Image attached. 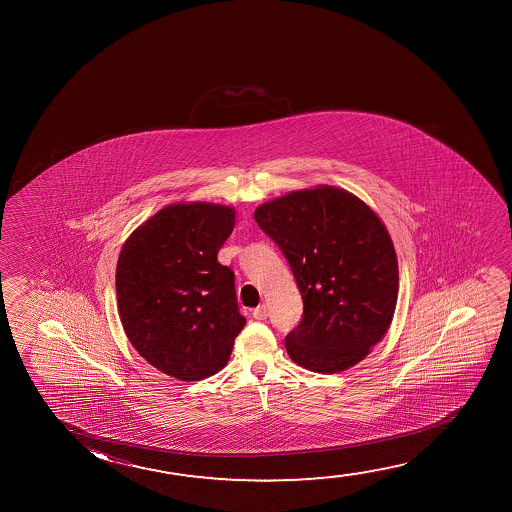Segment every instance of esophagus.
Returning <instances> with one entry per match:
<instances>
[{
	"instance_id": "1",
	"label": "esophagus",
	"mask_w": 512,
	"mask_h": 512,
	"mask_svg": "<svg viewBox=\"0 0 512 512\" xmlns=\"http://www.w3.org/2000/svg\"><path fill=\"white\" fill-rule=\"evenodd\" d=\"M269 311H267L266 304H260L257 308L253 309V318L255 320H266Z\"/></svg>"
}]
</instances>
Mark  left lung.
Masks as SVG:
<instances>
[{"label":"left lung","mask_w":512,"mask_h":512,"mask_svg":"<svg viewBox=\"0 0 512 512\" xmlns=\"http://www.w3.org/2000/svg\"><path fill=\"white\" fill-rule=\"evenodd\" d=\"M253 217L280 246L304 302L285 337L288 357L323 374L364 360L390 327L399 294L397 255L378 215L323 185L260 204Z\"/></svg>","instance_id":"obj_1"}]
</instances>
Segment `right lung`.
<instances>
[{"instance_id":"1","label":"right lung","mask_w":512,"mask_h":512,"mask_svg":"<svg viewBox=\"0 0 512 512\" xmlns=\"http://www.w3.org/2000/svg\"><path fill=\"white\" fill-rule=\"evenodd\" d=\"M234 220L222 204H169L120 250V322L134 350L168 376L199 381L220 371L245 327L234 273L217 260Z\"/></svg>"}]
</instances>
